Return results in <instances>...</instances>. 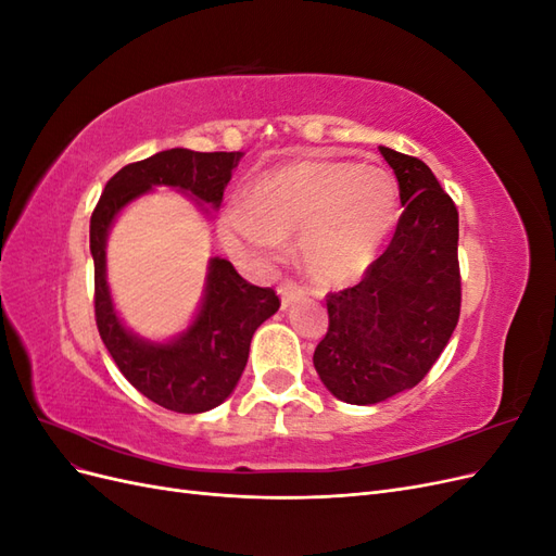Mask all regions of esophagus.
Returning <instances> with one entry per match:
<instances>
[{"label":"esophagus","mask_w":556,"mask_h":556,"mask_svg":"<svg viewBox=\"0 0 556 556\" xmlns=\"http://www.w3.org/2000/svg\"><path fill=\"white\" fill-rule=\"evenodd\" d=\"M280 296H282V308H288L296 299V285L294 282H282L280 285Z\"/></svg>","instance_id":"esophagus-1"}]
</instances>
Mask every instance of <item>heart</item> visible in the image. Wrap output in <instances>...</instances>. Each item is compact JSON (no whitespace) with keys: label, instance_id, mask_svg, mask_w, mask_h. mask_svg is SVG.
Segmentation results:
<instances>
[{"label":"heart","instance_id":"obj_1","mask_svg":"<svg viewBox=\"0 0 556 556\" xmlns=\"http://www.w3.org/2000/svg\"><path fill=\"white\" fill-rule=\"evenodd\" d=\"M399 182L380 164L308 160L262 176L225 208L223 241L231 255L271 266L299 233V255L319 282L359 278L399 223Z\"/></svg>","mask_w":556,"mask_h":556}]
</instances>
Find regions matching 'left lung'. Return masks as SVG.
Masks as SVG:
<instances>
[{
  "instance_id": "obj_1",
  "label": "left lung",
  "mask_w": 556,
  "mask_h": 556,
  "mask_svg": "<svg viewBox=\"0 0 556 556\" xmlns=\"http://www.w3.org/2000/svg\"><path fill=\"white\" fill-rule=\"evenodd\" d=\"M403 213L382 255L355 288L327 296L329 329L313 364L327 390L374 406L413 390L441 357L462 306L459 213L429 166L380 146Z\"/></svg>"
}]
</instances>
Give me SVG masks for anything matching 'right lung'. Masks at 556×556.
<instances>
[{
    "label": "right lung",
    "mask_w": 556,
    "mask_h": 556,
    "mask_svg": "<svg viewBox=\"0 0 556 556\" xmlns=\"http://www.w3.org/2000/svg\"><path fill=\"white\" fill-rule=\"evenodd\" d=\"M241 157L188 148L162 150L123 166L106 182L90 217L99 336L121 374L143 396L174 413H206L231 396L248 362L252 333L280 308V301L271 288L243 280L231 262L211 257L204 296L190 325L166 341L143 339L115 311L106 278V241L125 206L155 188L185 194L201 213H211L206 206L217 211Z\"/></svg>",
    "instance_id": "right-lung-1"
}]
</instances>
